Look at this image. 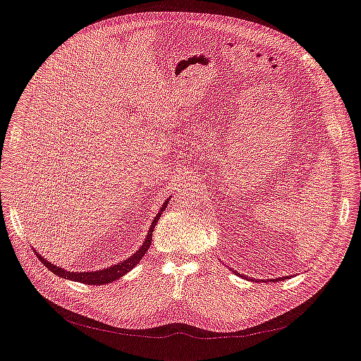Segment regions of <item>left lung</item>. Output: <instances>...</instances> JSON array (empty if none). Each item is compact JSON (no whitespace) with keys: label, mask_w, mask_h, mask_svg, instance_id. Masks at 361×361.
<instances>
[{"label":"left lung","mask_w":361,"mask_h":361,"mask_svg":"<svg viewBox=\"0 0 361 361\" xmlns=\"http://www.w3.org/2000/svg\"><path fill=\"white\" fill-rule=\"evenodd\" d=\"M233 273L234 274H238V276H240L239 273H236V270H233ZM242 277H245V279H247L246 276H242ZM286 277H277V279H265V280H261V279H258V280H255V279H252V280H255V281H259V283H264V281H269V283H276V281H281V280H285Z\"/></svg>","instance_id":"8db88e82"}]
</instances>
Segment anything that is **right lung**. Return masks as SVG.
I'll return each mask as SVG.
<instances>
[{
  "instance_id": "obj_1",
  "label": "right lung",
  "mask_w": 361,
  "mask_h": 361,
  "mask_svg": "<svg viewBox=\"0 0 361 361\" xmlns=\"http://www.w3.org/2000/svg\"><path fill=\"white\" fill-rule=\"evenodd\" d=\"M168 202H169V199H166L164 202V205L161 207L159 212L156 214V216L152 219V224H150V227L147 230L146 239L143 240L142 246H140L130 258H125L123 261L114 264L112 267L96 270V271H69V270H65V269L59 267V265H54V264L49 262L42 255H39L37 250H34V252L37 254L38 259L45 265V267L49 269L50 271H53L56 276H60V277L72 280V281H80V283H85V285H109V283H112V281L118 280L119 277H123L125 274L130 273L135 267V265L140 261H142V258L145 257V254L147 252V249H149V246L152 243V234L154 231V226H156V223H158V219L161 218L162 212L165 211Z\"/></svg>"
}]
</instances>
